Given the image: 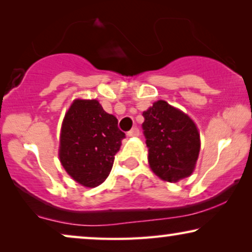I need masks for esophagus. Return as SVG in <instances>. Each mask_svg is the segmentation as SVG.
I'll list each match as a JSON object with an SVG mask.
<instances>
[{
    "label": "esophagus",
    "mask_w": 252,
    "mask_h": 252,
    "mask_svg": "<svg viewBox=\"0 0 252 252\" xmlns=\"http://www.w3.org/2000/svg\"><path fill=\"white\" fill-rule=\"evenodd\" d=\"M139 134H140L139 128H137V127H134V128H132L130 130H128V132H127V136H129V137L137 136Z\"/></svg>",
    "instance_id": "34e87169"
}]
</instances>
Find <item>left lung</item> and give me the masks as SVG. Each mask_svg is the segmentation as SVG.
Listing matches in <instances>:
<instances>
[{"label":"left lung","mask_w":252,"mask_h":252,"mask_svg":"<svg viewBox=\"0 0 252 252\" xmlns=\"http://www.w3.org/2000/svg\"><path fill=\"white\" fill-rule=\"evenodd\" d=\"M143 134L150 167L160 179L177 182L192 173L198 158L199 134L194 122L165 101L143 112Z\"/></svg>","instance_id":"1"}]
</instances>
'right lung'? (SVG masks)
<instances>
[{"instance_id": "obj_1", "label": "right lung", "mask_w": 252, "mask_h": 252, "mask_svg": "<svg viewBox=\"0 0 252 252\" xmlns=\"http://www.w3.org/2000/svg\"><path fill=\"white\" fill-rule=\"evenodd\" d=\"M123 139L118 120L96 99H75L62 125L61 163L79 184L96 187L111 172Z\"/></svg>"}]
</instances>
